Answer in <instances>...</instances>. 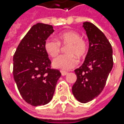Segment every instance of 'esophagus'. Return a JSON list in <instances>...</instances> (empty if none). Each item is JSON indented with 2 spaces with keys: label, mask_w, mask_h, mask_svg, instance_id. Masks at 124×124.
<instances>
[{
  "label": "esophagus",
  "mask_w": 124,
  "mask_h": 124,
  "mask_svg": "<svg viewBox=\"0 0 124 124\" xmlns=\"http://www.w3.org/2000/svg\"><path fill=\"white\" fill-rule=\"evenodd\" d=\"M61 74H62V76H65L66 74H68V72H67V71L62 70V71H61Z\"/></svg>",
  "instance_id": "obj_1"
}]
</instances>
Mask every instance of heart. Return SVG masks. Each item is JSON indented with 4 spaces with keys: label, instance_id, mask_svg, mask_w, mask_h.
<instances>
[{
    "label": "heart",
    "instance_id": "heart-1",
    "mask_svg": "<svg viewBox=\"0 0 124 124\" xmlns=\"http://www.w3.org/2000/svg\"><path fill=\"white\" fill-rule=\"evenodd\" d=\"M58 41L53 39H47L44 44L46 53L51 57L57 56L61 52L62 47H66L65 55H62L55 59L53 66L62 70H70L77 64V59L84 58L88 53V43L85 39L81 38L79 32L74 30H68L60 32L57 36Z\"/></svg>",
    "mask_w": 124,
    "mask_h": 124
}]
</instances>
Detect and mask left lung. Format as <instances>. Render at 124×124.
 <instances>
[{
    "mask_svg": "<svg viewBox=\"0 0 124 124\" xmlns=\"http://www.w3.org/2000/svg\"><path fill=\"white\" fill-rule=\"evenodd\" d=\"M89 47L82 66L74 70L77 81L72 92L80 103H85L97 97L103 90L113 67L112 48L104 33L90 22L83 23Z\"/></svg>",
    "mask_w": 124,
    "mask_h": 124,
    "instance_id": "8db88e82",
    "label": "left lung"
}]
</instances>
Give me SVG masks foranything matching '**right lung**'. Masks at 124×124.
Returning <instances> with one entry per match:
<instances>
[{
  "mask_svg": "<svg viewBox=\"0 0 124 124\" xmlns=\"http://www.w3.org/2000/svg\"><path fill=\"white\" fill-rule=\"evenodd\" d=\"M54 32L52 25H33L13 56V77L18 89L22 98L33 106L51 101L61 77L59 70L51 69V62L44 48L45 41Z\"/></svg>",
  "mask_w": 124,
  "mask_h": 124,
  "instance_id": "obj_1",
  "label": "right lung"
}]
</instances>
